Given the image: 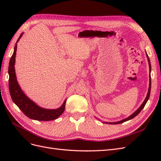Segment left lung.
<instances>
[{"label":"left lung","mask_w":161,"mask_h":161,"mask_svg":"<svg viewBox=\"0 0 161 161\" xmlns=\"http://www.w3.org/2000/svg\"><path fill=\"white\" fill-rule=\"evenodd\" d=\"M147 53V58H148V64H149V69H150V70H151L150 62V59H149V58H148V54H147V53ZM150 80V82H149V88H148V91L147 96V97H146L145 100L144 101L143 103L140 105V108H139L137 110H136L134 114H132L131 115H130V116L128 117V118H125V119H124L121 120V121H117V122H104V123H105V124H121V123L125 122V121H128V120H130V119H131L132 118H135V117H136V115H137L138 114H139L140 112L141 111H142V109L144 108V107L145 106L146 103H147V102L148 101V99H149V97H150V89H151V77H150V80Z\"/></svg>","instance_id":"1"}]
</instances>
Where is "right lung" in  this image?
<instances>
[{
  "instance_id": "right-lung-1",
  "label": "right lung",
  "mask_w": 161,
  "mask_h": 161,
  "mask_svg": "<svg viewBox=\"0 0 161 161\" xmlns=\"http://www.w3.org/2000/svg\"><path fill=\"white\" fill-rule=\"evenodd\" d=\"M22 36L23 33L19 36L17 43L20 40ZM17 43L14 46V52L8 66V87L13 102L23 111V113L30 119L38 121H50L57 119L64 111L66 100L64 101L60 108L58 109H47L42 108L29 99L19 86L17 80L15 70H14V63H15V56L17 47Z\"/></svg>"
}]
</instances>
